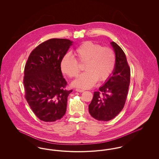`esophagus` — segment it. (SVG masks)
<instances>
[{
  "mask_svg": "<svg viewBox=\"0 0 159 159\" xmlns=\"http://www.w3.org/2000/svg\"><path fill=\"white\" fill-rule=\"evenodd\" d=\"M76 91L77 92H84V91L82 89H76Z\"/></svg>",
  "mask_w": 159,
  "mask_h": 159,
  "instance_id": "esophagus-1",
  "label": "esophagus"
}]
</instances>
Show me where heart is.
<instances>
[{"instance_id": "b5f03b06", "label": "heart", "mask_w": 159, "mask_h": 159, "mask_svg": "<svg viewBox=\"0 0 159 159\" xmlns=\"http://www.w3.org/2000/svg\"><path fill=\"white\" fill-rule=\"evenodd\" d=\"M75 58L66 54L61 62L62 71L70 78H75L80 72L79 64H83L85 71L75 80L73 85L82 89L92 88L97 80L104 82L113 72L116 57L113 50L102 47L92 41H86L74 51Z\"/></svg>"}]
</instances>
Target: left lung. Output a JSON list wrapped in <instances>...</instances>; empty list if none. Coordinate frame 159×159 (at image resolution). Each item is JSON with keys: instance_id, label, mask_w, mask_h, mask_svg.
Wrapping results in <instances>:
<instances>
[{"instance_id": "1", "label": "left lung", "mask_w": 159, "mask_h": 159, "mask_svg": "<svg viewBox=\"0 0 159 159\" xmlns=\"http://www.w3.org/2000/svg\"><path fill=\"white\" fill-rule=\"evenodd\" d=\"M116 54V62L113 75L98 91L94 92L89 105L92 117L99 121L114 119L123 110L128 93L130 69L126 55L114 42H111Z\"/></svg>"}]
</instances>
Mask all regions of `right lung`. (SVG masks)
Returning a JSON list of instances; mask_svg holds the SVG:
<instances>
[{"label":"right lung","mask_w":159,"mask_h":159,"mask_svg":"<svg viewBox=\"0 0 159 159\" xmlns=\"http://www.w3.org/2000/svg\"><path fill=\"white\" fill-rule=\"evenodd\" d=\"M72 45L66 39H51L31 52L24 68L25 98L40 120L52 122L66 112L67 83L62 76L61 62Z\"/></svg>","instance_id":"1"}]
</instances>
